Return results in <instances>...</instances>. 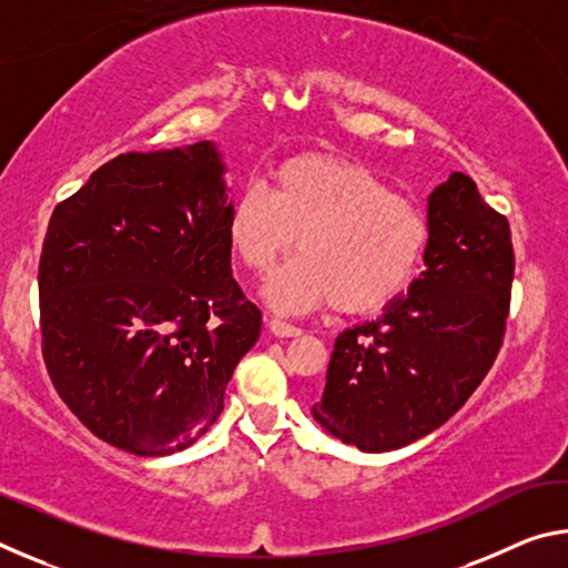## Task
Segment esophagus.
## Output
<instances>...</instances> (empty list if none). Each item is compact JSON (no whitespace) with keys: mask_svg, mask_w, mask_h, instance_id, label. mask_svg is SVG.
<instances>
[{"mask_svg":"<svg viewBox=\"0 0 568 568\" xmlns=\"http://www.w3.org/2000/svg\"><path fill=\"white\" fill-rule=\"evenodd\" d=\"M271 331L277 335V338H295V335H301L303 331L297 328V325L281 321V318H273L271 321Z\"/></svg>","mask_w":568,"mask_h":568,"instance_id":"obj_1","label":"esophagus"}]
</instances>
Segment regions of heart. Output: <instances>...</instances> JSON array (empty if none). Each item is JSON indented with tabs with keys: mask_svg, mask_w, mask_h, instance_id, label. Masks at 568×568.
Masks as SVG:
<instances>
[{
	"mask_svg": "<svg viewBox=\"0 0 568 568\" xmlns=\"http://www.w3.org/2000/svg\"><path fill=\"white\" fill-rule=\"evenodd\" d=\"M428 237V217L410 197L333 155L281 162L271 192L245 185L227 213V243L250 273L271 275L293 245L301 253L265 287L283 313L331 303L348 315L381 311L413 281Z\"/></svg>",
	"mask_w": 568,
	"mask_h": 568,
	"instance_id": "1",
	"label": "heart"
}]
</instances>
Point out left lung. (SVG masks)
I'll return each instance as SVG.
<instances>
[{
    "label": "left lung",
    "mask_w": 568,
    "mask_h": 568,
    "mask_svg": "<svg viewBox=\"0 0 568 568\" xmlns=\"http://www.w3.org/2000/svg\"><path fill=\"white\" fill-rule=\"evenodd\" d=\"M426 271L378 321L343 331L313 416L371 454L408 446L454 416L501 351L514 283L506 215L454 172L428 197Z\"/></svg>",
    "instance_id": "left-lung-1"
}]
</instances>
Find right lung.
<instances>
[{"mask_svg":"<svg viewBox=\"0 0 568 568\" xmlns=\"http://www.w3.org/2000/svg\"><path fill=\"white\" fill-rule=\"evenodd\" d=\"M210 142L124 152L54 207L40 255L42 358L94 436L168 456L213 426L263 313L230 267Z\"/></svg>","mask_w":568,"mask_h":568,"instance_id":"right-lung-1","label":"right lung"}]
</instances>
